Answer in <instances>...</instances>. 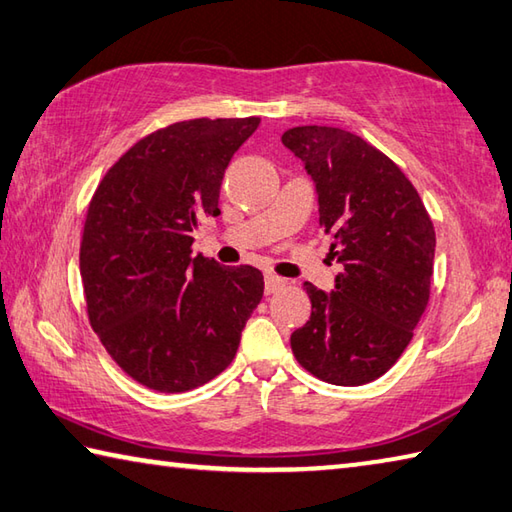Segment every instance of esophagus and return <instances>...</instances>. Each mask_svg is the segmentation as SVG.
<instances>
[{
  "mask_svg": "<svg viewBox=\"0 0 512 512\" xmlns=\"http://www.w3.org/2000/svg\"><path fill=\"white\" fill-rule=\"evenodd\" d=\"M264 282H266V295H273L277 291H282V288L286 286V280H282V277H277L275 273H266Z\"/></svg>",
  "mask_w": 512,
  "mask_h": 512,
  "instance_id": "34e87169",
  "label": "esophagus"
}]
</instances>
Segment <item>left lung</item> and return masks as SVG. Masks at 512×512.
Here are the masks:
<instances>
[{
  "label": "left lung",
  "instance_id": "obj_1",
  "mask_svg": "<svg viewBox=\"0 0 512 512\" xmlns=\"http://www.w3.org/2000/svg\"><path fill=\"white\" fill-rule=\"evenodd\" d=\"M282 143L313 176L329 255L342 266L336 291L304 284L311 318L293 331V356L324 383H371L403 356L430 302L432 219L401 167L365 138L304 125Z\"/></svg>",
  "mask_w": 512,
  "mask_h": 512
}]
</instances>
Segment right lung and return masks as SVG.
<instances>
[{
	"instance_id": "add662e5",
	"label": "right lung",
	"mask_w": 512,
	"mask_h": 512,
	"mask_svg": "<svg viewBox=\"0 0 512 512\" xmlns=\"http://www.w3.org/2000/svg\"><path fill=\"white\" fill-rule=\"evenodd\" d=\"M257 125V116L194 118L156 129L89 201L80 241L89 324L116 365L156 392L219 376L262 302L257 268L192 257L194 230L219 215L226 167Z\"/></svg>"
}]
</instances>
